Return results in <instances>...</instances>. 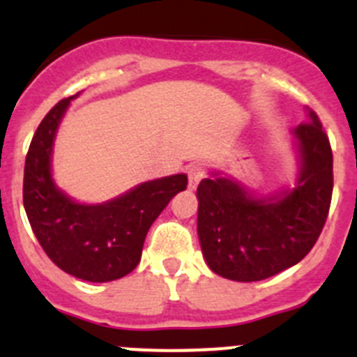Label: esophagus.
Returning a JSON list of instances; mask_svg holds the SVG:
<instances>
[{
  "label": "esophagus",
  "mask_w": 357,
  "mask_h": 357,
  "mask_svg": "<svg viewBox=\"0 0 357 357\" xmlns=\"http://www.w3.org/2000/svg\"><path fill=\"white\" fill-rule=\"evenodd\" d=\"M206 176V164L204 162H193L188 168V178H189V188L195 189L200 181Z\"/></svg>",
  "instance_id": "esophagus-1"
}]
</instances>
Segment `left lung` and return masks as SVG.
<instances>
[{"instance_id": "obj_1", "label": "left lung", "mask_w": 357, "mask_h": 357, "mask_svg": "<svg viewBox=\"0 0 357 357\" xmlns=\"http://www.w3.org/2000/svg\"><path fill=\"white\" fill-rule=\"evenodd\" d=\"M293 134L302 168L291 191L259 200L229 178L198 184V238L218 275L239 282L268 279L314 247L333 198V150L313 109Z\"/></svg>"}]
</instances>
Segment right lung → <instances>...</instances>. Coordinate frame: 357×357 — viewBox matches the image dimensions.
<instances>
[{
    "instance_id": "add662e5",
    "label": "right lung",
    "mask_w": 357,
    "mask_h": 357,
    "mask_svg": "<svg viewBox=\"0 0 357 357\" xmlns=\"http://www.w3.org/2000/svg\"><path fill=\"white\" fill-rule=\"evenodd\" d=\"M71 98L56 103L31 137L24 162V211L37 241L56 266L82 280L109 282L139 264L148 229L188 188V176L144 182L102 206L73 202L55 188L50 172L53 137Z\"/></svg>"
}]
</instances>
